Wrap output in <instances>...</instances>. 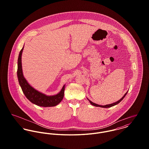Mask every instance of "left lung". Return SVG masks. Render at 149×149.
Instances as JSON below:
<instances>
[{"mask_svg":"<svg viewBox=\"0 0 149 149\" xmlns=\"http://www.w3.org/2000/svg\"><path fill=\"white\" fill-rule=\"evenodd\" d=\"M128 91L125 94V95L119 100H118V102H115V103H112V104H107V105H105V106H101V105H99V104H96V103H93L92 102H91V100H89L88 99H87L88 100H89V102H90V103L92 104V105H93V106H94L95 107H102V108H109V107H111L114 106H115V105H116V104H118V103H119L123 99H124V97H125V96L126 95V94L127 93Z\"/></svg>","mask_w":149,"mask_h":149,"instance_id":"8db88e82","label":"left lung"}]
</instances>
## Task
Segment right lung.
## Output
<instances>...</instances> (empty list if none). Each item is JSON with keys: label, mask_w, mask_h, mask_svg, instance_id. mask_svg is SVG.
Wrapping results in <instances>:
<instances>
[{"label": "right lung", "mask_w": 149, "mask_h": 149, "mask_svg": "<svg viewBox=\"0 0 149 149\" xmlns=\"http://www.w3.org/2000/svg\"><path fill=\"white\" fill-rule=\"evenodd\" d=\"M24 46L19 52L18 59L17 76L22 90L27 99L32 103L38 106L54 107L58 104L63 100L64 96L65 85L61 91L56 95L47 96L45 94L37 91L30 85L24 77L22 67V54Z\"/></svg>", "instance_id": "obj_1"}]
</instances>
